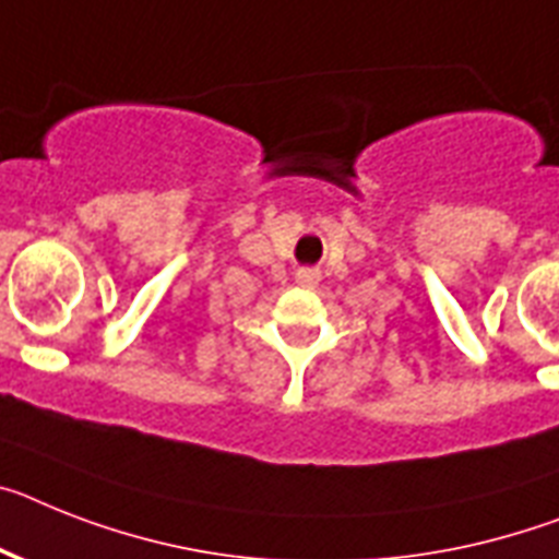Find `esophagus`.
I'll return each instance as SVG.
<instances>
[{"mask_svg":"<svg viewBox=\"0 0 559 559\" xmlns=\"http://www.w3.org/2000/svg\"><path fill=\"white\" fill-rule=\"evenodd\" d=\"M295 278H298V284H301V287H316L321 275H318V270H309V266H304V270H298V275H295Z\"/></svg>","mask_w":559,"mask_h":559,"instance_id":"esophagus-1","label":"esophagus"}]
</instances>
